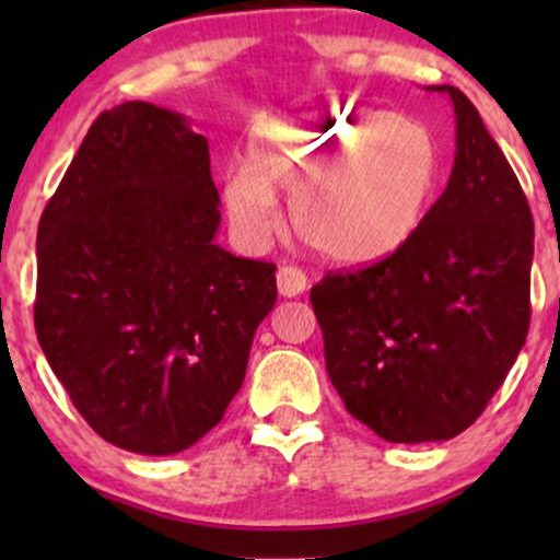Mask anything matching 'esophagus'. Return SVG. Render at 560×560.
I'll return each mask as SVG.
<instances>
[{"label":"esophagus","mask_w":560,"mask_h":560,"mask_svg":"<svg viewBox=\"0 0 560 560\" xmlns=\"http://www.w3.org/2000/svg\"><path fill=\"white\" fill-rule=\"evenodd\" d=\"M276 284H279V292L284 298H298L307 289V276L298 266H281L279 273H276Z\"/></svg>","instance_id":"34e87169"}]
</instances>
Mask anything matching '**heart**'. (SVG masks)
<instances>
[{
    "mask_svg": "<svg viewBox=\"0 0 560 560\" xmlns=\"http://www.w3.org/2000/svg\"><path fill=\"white\" fill-rule=\"evenodd\" d=\"M440 178V144L419 120L384 107L334 105L266 120L223 199L236 229L260 242L279 226L273 191H287L302 242L329 260L369 266L413 242Z\"/></svg>",
    "mask_w": 560,
    "mask_h": 560,
    "instance_id": "1",
    "label": "heart"
}]
</instances>
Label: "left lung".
I'll list each match as a JSON object with an SVG mask.
<instances>
[{"label": "left lung", "mask_w": 560, "mask_h": 560, "mask_svg": "<svg viewBox=\"0 0 560 560\" xmlns=\"http://www.w3.org/2000/svg\"><path fill=\"white\" fill-rule=\"evenodd\" d=\"M455 163L413 242L311 289L347 413L387 442H442L479 419L529 331L535 221L516 173L455 86Z\"/></svg>", "instance_id": "8db88e82"}]
</instances>
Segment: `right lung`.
<instances>
[{"mask_svg": "<svg viewBox=\"0 0 560 560\" xmlns=\"http://www.w3.org/2000/svg\"><path fill=\"white\" fill-rule=\"evenodd\" d=\"M208 139L184 115L102 113L44 208L36 337L102 440L173 455L202 440L247 374L276 266L215 244Z\"/></svg>", "mask_w": 560, "mask_h": 560, "instance_id": "obj_1", "label": "right lung"}]
</instances>
